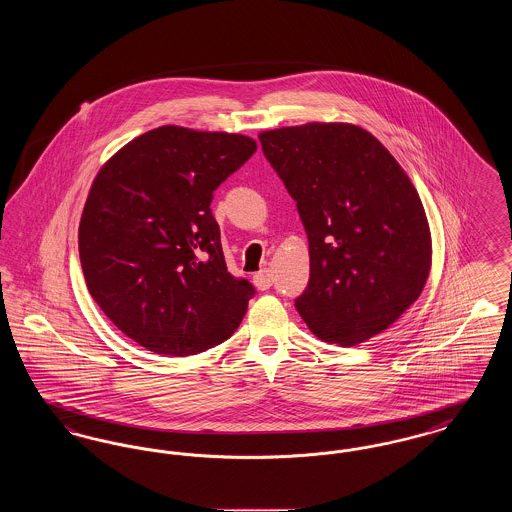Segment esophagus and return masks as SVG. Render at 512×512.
I'll use <instances>...</instances> for the list:
<instances>
[{
	"label": "esophagus",
	"mask_w": 512,
	"mask_h": 512,
	"mask_svg": "<svg viewBox=\"0 0 512 512\" xmlns=\"http://www.w3.org/2000/svg\"><path fill=\"white\" fill-rule=\"evenodd\" d=\"M253 284H255L257 290H261V292L268 290V288L272 286V274H270V270H267V268L259 270V272L253 276Z\"/></svg>",
	"instance_id": "34e87169"
}]
</instances>
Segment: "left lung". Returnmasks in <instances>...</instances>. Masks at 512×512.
Segmentation results:
<instances>
[{
    "mask_svg": "<svg viewBox=\"0 0 512 512\" xmlns=\"http://www.w3.org/2000/svg\"><path fill=\"white\" fill-rule=\"evenodd\" d=\"M259 140L309 238L311 276L297 313L317 338L343 347L390 328L432 265L428 220L409 176L355 124L284 126Z\"/></svg>",
    "mask_w": 512,
    "mask_h": 512,
    "instance_id": "left-lung-1",
    "label": "left lung"
}]
</instances>
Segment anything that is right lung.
Wrapping results in <instances>:
<instances>
[{"label": "right lung", "instance_id": "obj_1", "mask_svg": "<svg viewBox=\"0 0 512 512\" xmlns=\"http://www.w3.org/2000/svg\"><path fill=\"white\" fill-rule=\"evenodd\" d=\"M257 151L228 132L159 126L117 151L86 199L78 251L101 311L153 353L228 340L255 288L228 272L213 192Z\"/></svg>", "mask_w": 512, "mask_h": 512}]
</instances>
